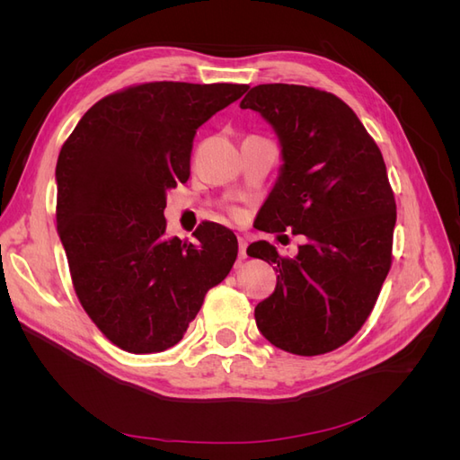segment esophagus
Returning <instances> with one entry per match:
<instances>
[{
    "label": "esophagus",
    "mask_w": 460,
    "mask_h": 460,
    "mask_svg": "<svg viewBox=\"0 0 460 460\" xmlns=\"http://www.w3.org/2000/svg\"><path fill=\"white\" fill-rule=\"evenodd\" d=\"M238 245H240V259L243 261V259H247V242L243 240V238H238Z\"/></svg>",
    "instance_id": "1"
}]
</instances>
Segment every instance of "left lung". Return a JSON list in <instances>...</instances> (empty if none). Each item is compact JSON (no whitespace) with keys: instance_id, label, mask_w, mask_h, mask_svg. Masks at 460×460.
<instances>
[{"instance_id":"1","label":"left lung","mask_w":460,"mask_h":460,"mask_svg":"<svg viewBox=\"0 0 460 460\" xmlns=\"http://www.w3.org/2000/svg\"><path fill=\"white\" fill-rule=\"evenodd\" d=\"M280 144L282 164L259 230L303 234L294 259L255 242L247 255L274 264L257 328L294 355H323L365 324L392 267L395 199L376 142L340 97L296 84H259L243 97Z\"/></svg>"}]
</instances>
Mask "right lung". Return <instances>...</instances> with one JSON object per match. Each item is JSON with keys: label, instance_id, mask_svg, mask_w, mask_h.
Segmentation results:
<instances>
[{"label": "right lung", "instance_id": "add662e5", "mask_svg": "<svg viewBox=\"0 0 460 460\" xmlns=\"http://www.w3.org/2000/svg\"><path fill=\"white\" fill-rule=\"evenodd\" d=\"M245 84L149 82L86 111L61 147L58 232L82 307L128 353L184 338L205 294L238 257L232 230L203 222L196 243L166 238V191L190 178L196 130Z\"/></svg>", "mask_w": 460, "mask_h": 460}]
</instances>
